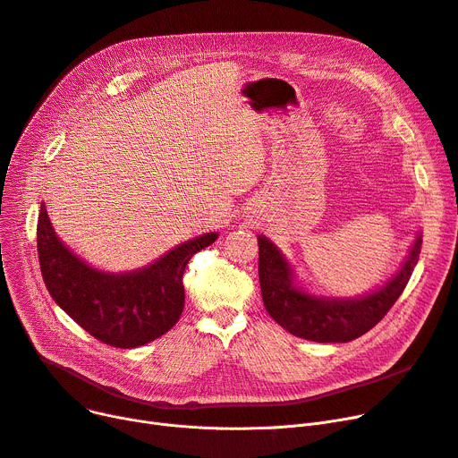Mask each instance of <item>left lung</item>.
Listing matches in <instances>:
<instances>
[{
    "mask_svg": "<svg viewBox=\"0 0 458 458\" xmlns=\"http://www.w3.org/2000/svg\"><path fill=\"white\" fill-rule=\"evenodd\" d=\"M258 275L261 297L269 316L297 338L318 344H345L371 330L395 304L416 267L421 235L416 237L406 261L378 290L356 299L316 297L293 282V269L266 235H258Z\"/></svg>",
    "mask_w": 458,
    "mask_h": 458,
    "instance_id": "obj_1",
    "label": "left lung"
}]
</instances>
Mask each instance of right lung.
I'll return each instance as SVG.
<instances>
[{"mask_svg": "<svg viewBox=\"0 0 458 458\" xmlns=\"http://www.w3.org/2000/svg\"><path fill=\"white\" fill-rule=\"evenodd\" d=\"M216 235L211 232L191 239L144 269L104 273L61 243L42 204L37 249L47 292L66 314L98 342L133 349L154 342L176 325L185 302V266Z\"/></svg>", "mask_w": 458, "mask_h": 458, "instance_id": "right-lung-1", "label": "right lung"}]
</instances>
